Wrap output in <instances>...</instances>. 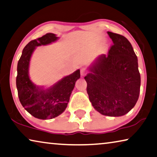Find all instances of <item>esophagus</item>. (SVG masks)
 Instances as JSON below:
<instances>
[{
  "label": "esophagus",
  "mask_w": 157,
  "mask_h": 157,
  "mask_svg": "<svg viewBox=\"0 0 157 157\" xmlns=\"http://www.w3.org/2000/svg\"><path fill=\"white\" fill-rule=\"evenodd\" d=\"M80 73L82 76H84L86 75V73H87V71H86V69L85 68H82L80 71Z\"/></svg>",
  "instance_id": "esophagus-1"
}]
</instances>
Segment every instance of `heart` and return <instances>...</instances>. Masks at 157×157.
Wrapping results in <instances>:
<instances>
[{
	"label": "heart",
	"instance_id": "heart-1",
	"mask_svg": "<svg viewBox=\"0 0 157 157\" xmlns=\"http://www.w3.org/2000/svg\"><path fill=\"white\" fill-rule=\"evenodd\" d=\"M103 47H105V45H104V46H103Z\"/></svg>",
	"mask_w": 157,
	"mask_h": 157
}]
</instances>
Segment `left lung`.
Returning <instances> with one entry per match:
<instances>
[{"label": "left lung", "instance_id": "8db88e82", "mask_svg": "<svg viewBox=\"0 0 157 157\" xmlns=\"http://www.w3.org/2000/svg\"><path fill=\"white\" fill-rule=\"evenodd\" d=\"M108 34L113 42L108 55L97 58L84 79L94 108L103 115L119 117L128 113L138 101L140 75L130 42L121 35Z\"/></svg>", "mask_w": 157, "mask_h": 157}]
</instances>
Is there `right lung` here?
<instances>
[{
    "label": "right lung",
    "instance_id": "1",
    "mask_svg": "<svg viewBox=\"0 0 157 157\" xmlns=\"http://www.w3.org/2000/svg\"><path fill=\"white\" fill-rule=\"evenodd\" d=\"M57 39L55 34L49 33L29 42L17 64L16 84L19 101L25 110L38 119H50L63 113L68 105L75 82L80 78V72L78 70L47 89L36 86L30 79L29 62L36 47L50 44Z\"/></svg>",
    "mask_w": 157,
    "mask_h": 157
}]
</instances>
